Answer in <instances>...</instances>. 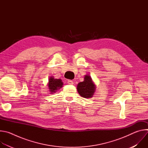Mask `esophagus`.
Wrapping results in <instances>:
<instances>
[{
	"label": "esophagus",
	"mask_w": 148,
	"mask_h": 148,
	"mask_svg": "<svg viewBox=\"0 0 148 148\" xmlns=\"http://www.w3.org/2000/svg\"><path fill=\"white\" fill-rule=\"evenodd\" d=\"M67 83L68 84H70V85H72V84H73V81L72 80H68Z\"/></svg>",
	"instance_id": "1"
}]
</instances>
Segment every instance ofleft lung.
Here are the masks:
<instances>
[{"label":"left lung","mask_w":148,"mask_h":148,"mask_svg":"<svg viewBox=\"0 0 148 148\" xmlns=\"http://www.w3.org/2000/svg\"><path fill=\"white\" fill-rule=\"evenodd\" d=\"M77 89L78 94L81 97L90 98L93 97L95 92L96 86L90 75H86L84 81L78 84Z\"/></svg>","instance_id":"obj_1"}]
</instances>
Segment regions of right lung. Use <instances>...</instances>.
<instances>
[{
    "label": "right lung",
    "mask_w": 148,
    "mask_h": 148,
    "mask_svg": "<svg viewBox=\"0 0 148 148\" xmlns=\"http://www.w3.org/2000/svg\"><path fill=\"white\" fill-rule=\"evenodd\" d=\"M62 86L63 82L61 79L54 78L53 76L49 77L47 86L50 94L55 93L58 90L62 88Z\"/></svg>",
    "instance_id": "add662e5"
}]
</instances>
